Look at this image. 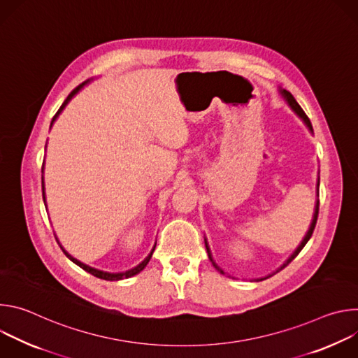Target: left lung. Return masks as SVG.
<instances>
[{
    "instance_id": "1",
    "label": "left lung",
    "mask_w": 358,
    "mask_h": 358,
    "mask_svg": "<svg viewBox=\"0 0 358 358\" xmlns=\"http://www.w3.org/2000/svg\"><path fill=\"white\" fill-rule=\"evenodd\" d=\"M279 93H280V96L283 97V100L286 101L287 103V106L292 109V112H294V115L296 116H299L300 119H301V122L306 124V127H308L309 130H310V133H313V127H312V123H310V120H309V117L306 116V113L303 112V109L300 108V105L297 103L296 101V99L293 97V94L289 92V90H286V89H283V87H280L279 86ZM319 176H317V182H316V194H317V196H319V185H320V170H319V173H317ZM317 215H319V198L316 199V202H315V211H313V218H312V222H310V227H309V229H308V232H306V235L303 236V239H301V242L299 243V246L293 250V253L290 255V257L283 262V265H280L275 272H272V273H269L268 276H265V278H259V279H255L257 282H261V280H265V279H268V278H271V276H273L275 273H278L279 271H282L285 266H287L296 257L299 255V252L304 248V245L308 243V241L310 239V236H312V234H313V231H315V227H316V222H317ZM203 241H206V248H207V252H208V258H210V261L213 262V265H214V268L220 272V273H222V275H225V272L215 264V261L213 259V253H211V249H210V246H208V242H207V238H203ZM231 278V276H229Z\"/></svg>"
}]
</instances>
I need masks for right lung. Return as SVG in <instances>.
<instances>
[{
  "label": "right lung",
  "mask_w": 358,
  "mask_h": 358,
  "mask_svg": "<svg viewBox=\"0 0 358 358\" xmlns=\"http://www.w3.org/2000/svg\"><path fill=\"white\" fill-rule=\"evenodd\" d=\"M93 80V78H90V79H87V80H85L82 85H79L76 89H73L72 92H71V94L65 99V101L62 103V106L59 108V110L57 112V115L54 116V119H52V122H50V127L54 126V123H55V120L59 117V115L62 113V110L66 108V105L69 103V101L72 100V97L75 96V94H78L79 93V90L83 87V86H86L87 83H90ZM45 148H46V145H45ZM42 196H43V203L46 206V198H45V185H43V164H42ZM55 238H57V235H55ZM57 242L59 243V246H61V249L64 250V253L66 255V258L68 259H71L73 264H76L79 268H82L83 271H86L87 273H90V275H93V276H96V278H99V279H103V280H110V282H113V280H122V279H127V278H131V276H134V275H137V273H140L145 266H147V264L150 262V259H151V257H152V252H155V248H156V245L152 246V249H151V252L147 255V257L144 258V261H141L137 266H134L133 269H129V271H126V272H119V273H109V272H105V271H99V269H94V268H92V266H89V265H86V264H83V262H80V261H78L76 258H73L72 255H69L65 249H64V246L61 245V242L58 241V238H57Z\"/></svg>",
  "instance_id": "add662e5"
}]
</instances>
